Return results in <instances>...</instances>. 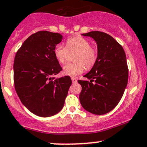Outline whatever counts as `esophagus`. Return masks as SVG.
Returning <instances> with one entry per match:
<instances>
[{
    "mask_svg": "<svg viewBox=\"0 0 147 147\" xmlns=\"http://www.w3.org/2000/svg\"><path fill=\"white\" fill-rule=\"evenodd\" d=\"M71 80H72V83H76L77 81H78V80H77V79L75 78H71Z\"/></svg>",
    "mask_w": 147,
    "mask_h": 147,
    "instance_id": "1",
    "label": "esophagus"
}]
</instances>
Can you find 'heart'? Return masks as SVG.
<instances>
[{
    "instance_id": "b5f03b06",
    "label": "heart",
    "mask_w": 147,
    "mask_h": 147,
    "mask_svg": "<svg viewBox=\"0 0 147 147\" xmlns=\"http://www.w3.org/2000/svg\"><path fill=\"white\" fill-rule=\"evenodd\" d=\"M69 52H77L75 61L77 63H68L63 67V74L68 76H77L82 74L85 69L93 67L98 58V49L91 45L89 39L83 36H73L67 38L65 46L59 45L55 46L54 54L61 64H64L67 61Z\"/></svg>"
}]
</instances>
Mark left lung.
<instances>
[{"label":"left lung","instance_id":"left-lung-1","mask_svg":"<svg viewBox=\"0 0 147 147\" xmlns=\"http://www.w3.org/2000/svg\"><path fill=\"white\" fill-rule=\"evenodd\" d=\"M82 35L96 41L98 58L84 76L89 81L78 80L82 86L80 101L86 111L103 115L118 104L127 84L125 53L118 41L104 32L92 31Z\"/></svg>","mask_w":147,"mask_h":147}]
</instances>
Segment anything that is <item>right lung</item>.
Segmentation results:
<instances>
[{"label":"right lung","mask_w":147,"mask_h":147,"mask_svg":"<svg viewBox=\"0 0 147 147\" xmlns=\"http://www.w3.org/2000/svg\"><path fill=\"white\" fill-rule=\"evenodd\" d=\"M62 39L59 33L39 31L29 36L15 55V91L23 105L38 116L60 112L72 84L69 76L54 77L62 70L54 54Z\"/></svg>","instance_id":"right-lung-1"}]
</instances>
